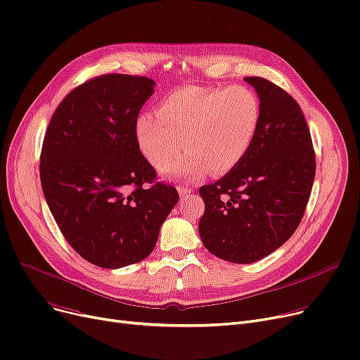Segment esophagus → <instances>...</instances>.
Instances as JSON below:
<instances>
[{
  "label": "esophagus",
  "mask_w": 360,
  "mask_h": 360,
  "mask_svg": "<svg viewBox=\"0 0 360 360\" xmlns=\"http://www.w3.org/2000/svg\"><path fill=\"white\" fill-rule=\"evenodd\" d=\"M191 191H193V190H191V186H188V185H179V186H178V193H179L181 198L186 197V195H188Z\"/></svg>",
  "instance_id": "obj_1"
}]
</instances>
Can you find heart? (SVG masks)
Instances as JSON below:
<instances>
[{"label": "heart", "instance_id": "1", "mask_svg": "<svg viewBox=\"0 0 360 360\" xmlns=\"http://www.w3.org/2000/svg\"><path fill=\"white\" fill-rule=\"evenodd\" d=\"M262 108L244 86H184L160 103L158 115L136 120V141L144 158L162 174L194 181L212 170L222 175L236 167L252 147ZM186 145L184 158L169 164Z\"/></svg>", "mask_w": 360, "mask_h": 360}]
</instances>
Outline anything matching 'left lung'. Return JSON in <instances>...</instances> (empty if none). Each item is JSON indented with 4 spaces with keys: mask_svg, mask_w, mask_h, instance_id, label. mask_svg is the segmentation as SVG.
<instances>
[{
    "mask_svg": "<svg viewBox=\"0 0 360 360\" xmlns=\"http://www.w3.org/2000/svg\"><path fill=\"white\" fill-rule=\"evenodd\" d=\"M260 100L262 117L244 159L200 188L198 232L219 259L253 263L283 245L299 226L315 179V151L300 105L259 76L244 77Z\"/></svg>",
    "mask_w": 360,
    "mask_h": 360,
    "instance_id": "8db88e82",
    "label": "left lung"
}]
</instances>
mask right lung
<instances>
[{
    "instance_id": "add662e5",
    "label": "right lung",
    "mask_w": 360,
    "mask_h": 360,
    "mask_svg": "<svg viewBox=\"0 0 360 360\" xmlns=\"http://www.w3.org/2000/svg\"><path fill=\"white\" fill-rule=\"evenodd\" d=\"M154 85L146 76L94 77L58 104L44 136L46 205L75 252L100 268L146 259L179 200L175 186L154 184L136 141V119Z\"/></svg>"
}]
</instances>
